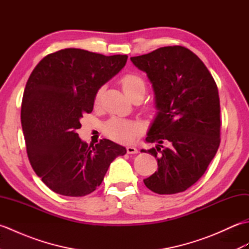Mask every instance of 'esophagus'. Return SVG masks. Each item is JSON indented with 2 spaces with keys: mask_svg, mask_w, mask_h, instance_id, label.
Masks as SVG:
<instances>
[{
  "mask_svg": "<svg viewBox=\"0 0 249 249\" xmlns=\"http://www.w3.org/2000/svg\"><path fill=\"white\" fill-rule=\"evenodd\" d=\"M126 150H127L128 154H137V153H138V150H137L135 146H131V145H128L126 147Z\"/></svg>",
  "mask_w": 249,
  "mask_h": 249,
  "instance_id": "esophagus-1",
  "label": "esophagus"
}]
</instances>
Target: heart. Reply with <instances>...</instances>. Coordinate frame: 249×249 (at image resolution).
<instances>
[{
  "label": "heart",
  "instance_id": "1",
  "mask_svg": "<svg viewBox=\"0 0 249 249\" xmlns=\"http://www.w3.org/2000/svg\"><path fill=\"white\" fill-rule=\"evenodd\" d=\"M121 87L124 93L131 98L135 95H143L145 93V82L142 77L135 72H128L121 78ZM100 89L96 94V98L100 96ZM105 134L109 138L118 142H129L137 135H139L141 127L138 123L133 121L113 118L105 125Z\"/></svg>",
  "mask_w": 249,
  "mask_h": 249
}]
</instances>
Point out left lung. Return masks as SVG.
Masks as SVG:
<instances>
[{
  "label": "left lung",
  "instance_id": "8db88e82",
  "mask_svg": "<svg viewBox=\"0 0 249 249\" xmlns=\"http://www.w3.org/2000/svg\"><path fill=\"white\" fill-rule=\"evenodd\" d=\"M130 60L146 72L158 110L145 139L157 145L142 150L155 156L158 169L143 182L160 195L185 192L203 176L219 147L217 86L203 62L182 46ZM163 143L169 146L161 150Z\"/></svg>",
  "mask_w": 249,
  "mask_h": 249
}]
</instances>
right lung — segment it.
<instances>
[{
  "mask_svg": "<svg viewBox=\"0 0 249 249\" xmlns=\"http://www.w3.org/2000/svg\"><path fill=\"white\" fill-rule=\"evenodd\" d=\"M127 55L67 48L46 55L32 71L21 104L26 153L35 173L52 192L82 197L102 184L124 146L103 139L88 144L76 133L91 113L100 87L114 77Z\"/></svg>",
  "mask_w": 249,
  "mask_h": 249,
  "instance_id": "obj_1",
  "label": "right lung"
}]
</instances>
